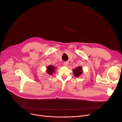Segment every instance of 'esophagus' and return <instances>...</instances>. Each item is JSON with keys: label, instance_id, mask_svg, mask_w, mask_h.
I'll return each instance as SVG.
<instances>
[{"label": "esophagus", "instance_id": "1", "mask_svg": "<svg viewBox=\"0 0 122 122\" xmlns=\"http://www.w3.org/2000/svg\"><path fill=\"white\" fill-rule=\"evenodd\" d=\"M63 65H64V66H67V65H68V63L67 62H65L63 63Z\"/></svg>", "mask_w": 122, "mask_h": 122}]
</instances>
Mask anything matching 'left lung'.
<instances>
[{
	"label": "left lung",
	"mask_w": 122,
	"mask_h": 122,
	"mask_svg": "<svg viewBox=\"0 0 122 122\" xmlns=\"http://www.w3.org/2000/svg\"><path fill=\"white\" fill-rule=\"evenodd\" d=\"M73 72L74 74V75L76 77H80L82 73H83V70L81 66H78L74 69H73Z\"/></svg>",
	"instance_id": "1"
}]
</instances>
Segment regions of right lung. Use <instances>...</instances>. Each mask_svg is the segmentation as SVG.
Masks as SVG:
<instances>
[{"label":"right lung","mask_w":122,"mask_h":122,"mask_svg":"<svg viewBox=\"0 0 122 122\" xmlns=\"http://www.w3.org/2000/svg\"><path fill=\"white\" fill-rule=\"evenodd\" d=\"M56 67L52 66V65H49L47 66L46 72L49 75H52L53 73H55V70L56 69Z\"/></svg>","instance_id":"add662e5"}]
</instances>
